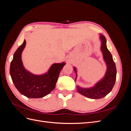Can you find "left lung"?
I'll return each instance as SVG.
<instances>
[{"label": "left lung", "instance_id": "obj_1", "mask_svg": "<svg viewBox=\"0 0 131 131\" xmlns=\"http://www.w3.org/2000/svg\"><path fill=\"white\" fill-rule=\"evenodd\" d=\"M100 39L101 41V51L103 54V60L106 66L105 73L101 80L96 82L91 88H82L77 85L78 92L90 99H101L106 96L112 90L115 85L116 78V68L115 62L113 61L112 55L110 51L107 49L106 40L104 35L100 34ZM74 71L76 73V78L77 79V69L74 67Z\"/></svg>", "mask_w": 131, "mask_h": 131}]
</instances>
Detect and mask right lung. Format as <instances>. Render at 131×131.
<instances>
[{
    "instance_id": "obj_1",
    "label": "right lung",
    "mask_w": 131,
    "mask_h": 131,
    "mask_svg": "<svg viewBox=\"0 0 131 131\" xmlns=\"http://www.w3.org/2000/svg\"><path fill=\"white\" fill-rule=\"evenodd\" d=\"M26 45L24 40L14 54L10 67L12 80L23 96L29 98H42L54 90L59 73L66 63H53L47 72L40 75L31 73L25 68L22 61V53Z\"/></svg>"
}]
</instances>
